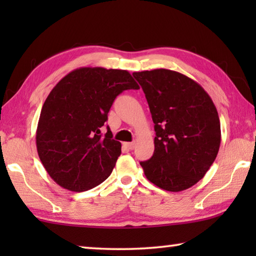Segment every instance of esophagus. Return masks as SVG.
Here are the masks:
<instances>
[{
  "mask_svg": "<svg viewBox=\"0 0 256 256\" xmlns=\"http://www.w3.org/2000/svg\"><path fill=\"white\" fill-rule=\"evenodd\" d=\"M134 146H136V142H125L124 148L128 150H133Z\"/></svg>",
  "mask_w": 256,
  "mask_h": 256,
  "instance_id": "1",
  "label": "esophagus"
}]
</instances>
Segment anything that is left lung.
<instances>
[{"instance_id": "left-lung-1", "label": "left lung", "mask_w": 256, "mask_h": 256, "mask_svg": "<svg viewBox=\"0 0 256 256\" xmlns=\"http://www.w3.org/2000/svg\"><path fill=\"white\" fill-rule=\"evenodd\" d=\"M154 123V152L141 162L158 188L180 192L203 178L218 154V112L202 86L180 72L156 68L134 72Z\"/></svg>"}]
</instances>
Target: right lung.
<instances>
[{"instance_id": "add662e5", "label": "right lung", "mask_w": 256, "mask_h": 256, "mask_svg": "<svg viewBox=\"0 0 256 256\" xmlns=\"http://www.w3.org/2000/svg\"><path fill=\"white\" fill-rule=\"evenodd\" d=\"M126 70L79 68L58 81L42 105L36 131L40 159L62 188L84 192L110 175L120 142L100 128L115 98L138 89Z\"/></svg>"}]
</instances>
